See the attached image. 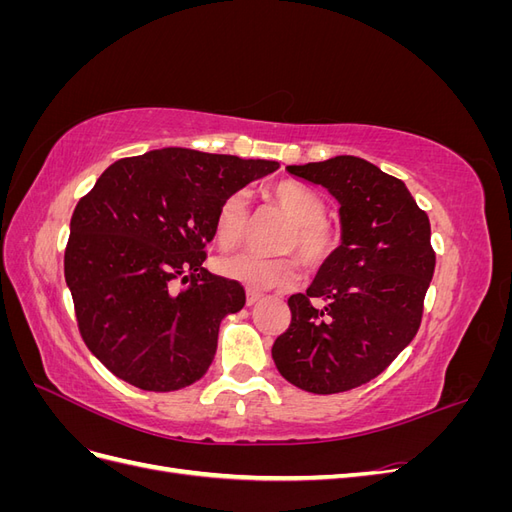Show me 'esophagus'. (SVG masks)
<instances>
[{
    "instance_id": "esophagus-1",
    "label": "esophagus",
    "mask_w": 512,
    "mask_h": 512,
    "mask_svg": "<svg viewBox=\"0 0 512 512\" xmlns=\"http://www.w3.org/2000/svg\"><path fill=\"white\" fill-rule=\"evenodd\" d=\"M260 297H262V294H260V292H254V290H247V299H245L247 307H252V305H256V303L260 301Z\"/></svg>"
}]
</instances>
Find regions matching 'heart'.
Listing matches in <instances>:
<instances>
[{"label": "heart", "instance_id": "1", "mask_svg": "<svg viewBox=\"0 0 512 512\" xmlns=\"http://www.w3.org/2000/svg\"><path fill=\"white\" fill-rule=\"evenodd\" d=\"M271 203L290 220V228L277 243L280 252H297L309 269H318L329 262L339 247V232L324 220V200L297 181H280L267 192ZM247 228V207L243 194L228 196L215 215V241L224 250L235 247ZM220 275L239 282L250 290L288 288L299 280V262L292 256H258L232 254L220 258L215 265Z\"/></svg>", "mask_w": 512, "mask_h": 512}]
</instances>
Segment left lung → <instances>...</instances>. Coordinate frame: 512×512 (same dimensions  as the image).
<instances>
[{
  "instance_id": "obj_1",
  "label": "left lung",
  "mask_w": 512,
  "mask_h": 512,
  "mask_svg": "<svg viewBox=\"0 0 512 512\" xmlns=\"http://www.w3.org/2000/svg\"><path fill=\"white\" fill-rule=\"evenodd\" d=\"M339 203L342 245L303 294L288 299L290 327L271 348L275 367L316 395L380 376L421 327L436 269L427 213L406 183L354 156L286 166Z\"/></svg>"
}]
</instances>
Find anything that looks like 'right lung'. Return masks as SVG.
Returning a JSON list of instances; mask_svg holds the SVG:
<instances>
[{"mask_svg":"<svg viewBox=\"0 0 512 512\" xmlns=\"http://www.w3.org/2000/svg\"><path fill=\"white\" fill-rule=\"evenodd\" d=\"M277 168L166 147L117 160L79 200L64 273L83 342L108 371L156 393L207 374L220 322L245 305L239 282L203 267L215 215ZM179 279L189 288L177 293Z\"/></svg>","mask_w":512,"mask_h":512,"instance_id":"1","label":"right lung"}]
</instances>
